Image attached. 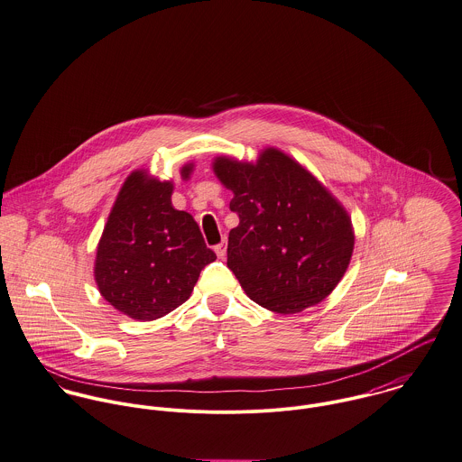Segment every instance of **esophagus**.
Segmentation results:
<instances>
[{"mask_svg": "<svg viewBox=\"0 0 462 462\" xmlns=\"http://www.w3.org/2000/svg\"><path fill=\"white\" fill-rule=\"evenodd\" d=\"M214 252H216V255L219 256V258H225V256H226V243L223 241L221 245H217V246L214 248Z\"/></svg>", "mask_w": 462, "mask_h": 462, "instance_id": "esophagus-1", "label": "esophagus"}]
</instances>
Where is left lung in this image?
Listing matches in <instances>:
<instances>
[{
  "mask_svg": "<svg viewBox=\"0 0 462 462\" xmlns=\"http://www.w3.org/2000/svg\"><path fill=\"white\" fill-rule=\"evenodd\" d=\"M212 171L234 193L239 225L228 234L226 265L246 296L276 313L324 301L344 278L355 228L349 212L311 173L280 149L256 161L217 155Z\"/></svg>",
  "mask_w": 462,
  "mask_h": 462,
  "instance_id": "left-lung-1",
  "label": "left lung"
}]
</instances>
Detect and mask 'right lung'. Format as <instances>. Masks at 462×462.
Instances as JSON below:
<instances>
[{
  "label": "right lung",
  "instance_id": "obj_1",
  "mask_svg": "<svg viewBox=\"0 0 462 462\" xmlns=\"http://www.w3.org/2000/svg\"><path fill=\"white\" fill-rule=\"evenodd\" d=\"M193 162L180 168L188 180ZM173 182L131 171L109 210L94 278L104 300L134 320H155L189 300L200 271L216 260L186 210L171 206Z\"/></svg>",
  "mask_w": 462,
  "mask_h": 462
}]
</instances>
